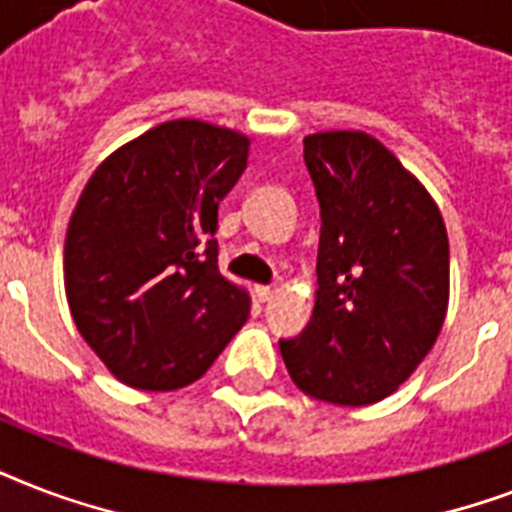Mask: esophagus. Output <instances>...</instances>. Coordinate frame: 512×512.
<instances>
[{
  "instance_id": "34e87169",
  "label": "esophagus",
  "mask_w": 512,
  "mask_h": 512,
  "mask_svg": "<svg viewBox=\"0 0 512 512\" xmlns=\"http://www.w3.org/2000/svg\"><path fill=\"white\" fill-rule=\"evenodd\" d=\"M273 295H276V289L273 287H255V297L260 300V303H268V300H273Z\"/></svg>"
}]
</instances>
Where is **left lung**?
<instances>
[{"instance_id": "1", "label": "left lung", "mask_w": 512, "mask_h": 512, "mask_svg": "<svg viewBox=\"0 0 512 512\" xmlns=\"http://www.w3.org/2000/svg\"><path fill=\"white\" fill-rule=\"evenodd\" d=\"M321 207L319 289L308 327L279 340L311 398L366 406L433 348L449 305V239L436 201L366 132L303 140Z\"/></svg>"}]
</instances>
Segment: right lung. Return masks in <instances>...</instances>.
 <instances>
[{
  "label": "right lung",
  "mask_w": 512,
  "mask_h": 512,
  "mask_svg": "<svg viewBox=\"0 0 512 512\" xmlns=\"http://www.w3.org/2000/svg\"><path fill=\"white\" fill-rule=\"evenodd\" d=\"M244 135L164 122L100 164L66 233L68 308L116 380H199L249 316L217 268V207L247 170Z\"/></svg>",
  "instance_id": "obj_1"
}]
</instances>
